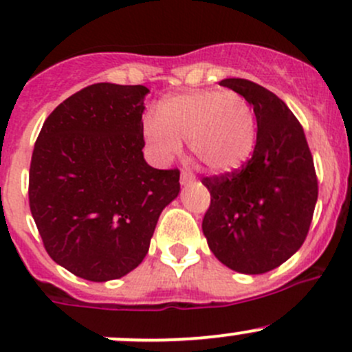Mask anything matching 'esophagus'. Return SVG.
Segmentation results:
<instances>
[{
  "label": "esophagus",
  "mask_w": 352,
  "mask_h": 352,
  "mask_svg": "<svg viewBox=\"0 0 352 352\" xmlns=\"http://www.w3.org/2000/svg\"><path fill=\"white\" fill-rule=\"evenodd\" d=\"M194 180H196V177H194V173L190 170H182V175H180V184L182 186L194 182Z\"/></svg>",
  "instance_id": "34e87169"
}]
</instances>
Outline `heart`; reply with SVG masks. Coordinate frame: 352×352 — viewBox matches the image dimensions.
<instances>
[{"label": "heart", "mask_w": 352, "mask_h": 352, "mask_svg": "<svg viewBox=\"0 0 352 352\" xmlns=\"http://www.w3.org/2000/svg\"><path fill=\"white\" fill-rule=\"evenodd\" d=\"M143 133L160 160H172L182 151L180 141H187L206 168L228 173L250 158L257 122L240 94L197 90L165 98L158 119H148Z\"/></svg>", "instance_id": "obj_1"}]
</instances>
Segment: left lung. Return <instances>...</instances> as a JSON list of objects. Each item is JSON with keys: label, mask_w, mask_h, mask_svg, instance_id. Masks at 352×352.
<instances>
[{"label": "left lung", "mask_w": 352, "mask_h": 352, "mask_svg": "<svg viewBox=\"0 0 352 352\" xmlns=\"http://www.w3.org/2000/svg\"><path fill=\"white\" fill-rule=\"evenodd\" d=\"M219 85L254 107L257 141L242 170L202 179L211 194L202 233L226 267L264 274L296 254L307 239L318 197L314 158L303 127L281 98L242 78Z\"/></svg>", "instance_id": "left-lung-1"}]
</instances>
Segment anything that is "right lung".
<instances>
[{"mask_svg":"<svg viewBox=\"0 0 352 352\" xmlns=\"http://www.w3.org/2000/svg\"><path fill=\"white\" fill-rule=\"evenodd\" d=\"M143 85L95 83L45 119L32 153L28 201L45 250L78 278L105 283L146 257L180 172L143 156Z\"/></svg>","mask_w":352,"mask_h":352,"instance_id":"obj_1","label":"right lung"}]
</instances>
